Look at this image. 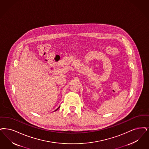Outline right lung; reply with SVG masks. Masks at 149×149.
<instances>
[{
	"label": "right lung",
	"mask_w": 149,
	"mask_h": 149,
	"mask_svg": "<svg viewBox=\"0 0 149 149\" xmlns=\"http://www.w3.org/2000/svg\"><path fill=\"white\" fill-rule=\"evenodd\" d=\"M60 107H58V109H56V110H55V111H56V110H58V109H59V108Z\"/></svg>",
	"instance_id": "1"
}]
</instances>
